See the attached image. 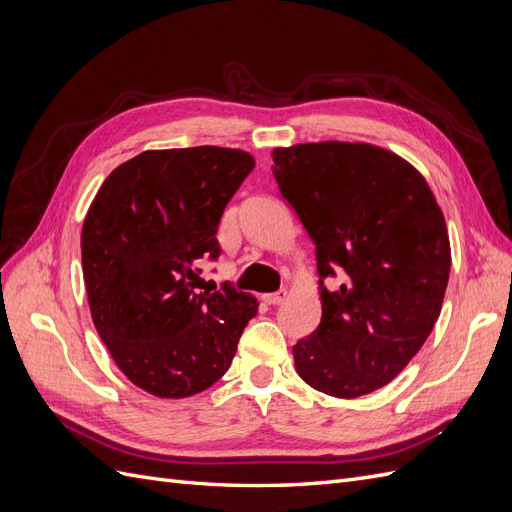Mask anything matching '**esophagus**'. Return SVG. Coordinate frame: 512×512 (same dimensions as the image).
I'll return each instance as SVG.
<instances>
[{
  "mask_svg": "<svg viewBox=\"0 0 512 512\" xmlns=\"http://www.w3.org/2000/svg\"><path fill=\"white\" fill-rule=\"evenodd\" d=\"M286 297H288V292L286 290H277V292H271V294H265V303H269V305H280V303H284L286 301Z\"/></svg>",
  "mask_w": 512,
  "mask_h": 512,
  "instance_id": "obj_1",
  "label": "esophagus"
}]
</instances>
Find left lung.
<instances>
[{"label":"left lung","mask_w":512,"mask_h":512,"mask_svg":"<svg viewBox=\"0 0 512 512\" xmlns=\"http://www.w3.org/2000/svg\"><path fill=\"white\" fill-rule=\"evenodd\" d=\"M273 175L316 243L318 329L292 348L312 389L354 399L389 384L436 324L451 273V241L429 183L371 143L275 147Z\"/></svg>","instance_id":"obj_1"}]
</instances>
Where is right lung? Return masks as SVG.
Instances as JSON below:
<instances>
[{"label":"right lung","instance_id":"obj_1","mask_svg":"<svg viewBox=\"0 0 512 512\" xmlns=\"http://www.w3.org/2000/svg\"><path fill=\"white\" fill-rule=\"evenodd\" d=\"M256 160L243 149H147L104 179L81 230L91 320L134 386L183 399L218 382L258 312L252 294L198 292L228 200Z\"/></svg>","mask_w":512,"mask_h":512}]
</instances>
